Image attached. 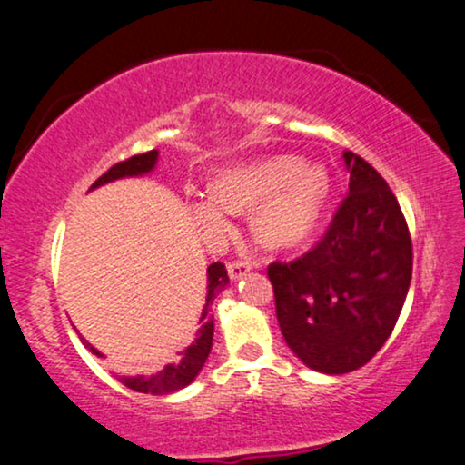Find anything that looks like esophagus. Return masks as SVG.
<instances>
[{
	"mask_svg": "<svg viewBox=\"0 0 465 465\" xmlns=\"http://www.w3.org/2000/svg\"><path fill=\"white\" fill-rule=\"evenodd\" d=\"M250 269H252V264L245 262V261H231V262H228V275H231L232 280H239V277H243Z\"/></svg>",
	"mask_w": 465,
	"mask_h": 465,
	"instance_id": "esophagus-1",
	"label": "esophagus"
}]
</instances>
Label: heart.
Returning a JSON list of instances; mask_svg holds the SVG:
<instances>
[{"label":"heart","instance_id":"1","mask_svg":"<svg viewBox=\"0 0 465 465\" xmlns=\"http://www.w3.org/2000/svg\"><path fill=\"white\" fill-rule=\"evenodd\" d=\"M329 192V177L321 166H299L288 155L267 158L222 173L213 190L190 198L188 213L209 243H222L232 231V211L254 213V234L264 245L299 243L316 224Z\"/></svg>","mask_w":465,"mask_h":465}]
</instances>
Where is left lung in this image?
<instances>
[{"label":"left lung","instance_id":"8db88e82","mask_svg":"<svg viewBox=\"0 0 465 465\" xmlns=\"http://www.w3.org/2000/svg\"><path fill=\"white\" fill-rule=\"evenodd\" d=\"M343 164L351 192L322 239L267 269L282 335L322 373L359 370L384 346L412 277V239L387 181L352 152Z\"/></svg>","mask_w":465,"mask_h":465}]
</instances>
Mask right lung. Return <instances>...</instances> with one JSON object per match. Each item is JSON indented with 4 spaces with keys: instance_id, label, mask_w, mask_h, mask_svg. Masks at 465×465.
Masks as SVG:
<instances>
[{
    "instance_id": "add662e5",
    "label": "right lung",
    "mask_w": 465,
    "mask_h": 465,
    "mask_svg": "<svg viewBox=\"0 0 465 465\" xmlns=\"http://www.w3.org/2000/svg\"><path fill=\"white\" fill-rule=\"evenodd\" d=\"M158 162V152L152 149V152L132 155V158L117 162V164L108 168V171L94 181V185L89 190L98 188V185H104L108 181L122 179V177H134V174H144L149 173ZM228 284V273L226 267L222 262L209 264L207 269V303H204L203 316H201V329L196 331V340L185 352H181V359L177 363L166 365L164 370L155 376H138V378H122V382L132 391H138V393H152V395H168L174 393V391L185 389L198 376V371L203 370L204 361H207L211 352V343H213V313H211V305H213L215 297H218L222 288ZM85 341V340H83ZM85 346L94 354H100L95 348Z\"/></svg>"
}]
</instances>
